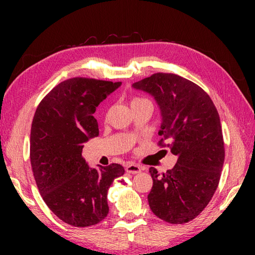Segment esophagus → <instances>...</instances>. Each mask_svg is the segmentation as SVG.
I'll use <instances>...</instances> for the list:
<instances>
[{"mask_svg":"<svg viewBox=\"0 0 255 255\" xmlns=\"http://www.w3.org/2000/svg\"><path fill=\"white\" fill-rule=\"evenodd\" d=\"M126 171L128 173L137 174L141 172V167L139 165H136V164H128V165H126Z\"/></svg>","mask_w":255,"mask_h":255,"instance_id":"1","label":"esophagus"}]
</instances>
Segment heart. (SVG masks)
<instances>
[{"label": "heart", "mask_w": 255, "mask_h": 255, "mask_svg": "<svg viewBox=\"0 0 255 255\" xmlns=\"http://www.w3.org/2000/svg\"><path fill=\"white\" fill-rule=\"evenodd\" d=\"M140 101H147V100H144V99H138V98H135L133 100L131 101V105L132 103H137V102H140Z\"/></svg>", "instance_id": "obj_1"}]
</instances>
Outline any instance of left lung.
<instances>
[{"instance_id":"obj_1","label":"left lung","mask_w":255,"mask_h":255,"mask_svg":"<svg viewBox=\"0 0 255 255\" xmlns=\"http://www.w3.org/2000/svg\"><path fill=\"white\" fill-rule=\"evenodd\" d=\"M132 88L154 98L162 119L159 145L167 139L178 156L162 175L149 167L150 209L167 223H188L208 205L221 179L225 149L218 112L200 86L175 74L156 73Z\"/></svg>"}]
</instances>
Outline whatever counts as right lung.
<instances>
[{
    "instance_id": "add662e5",
    "label": "right lung",
    "mask_w": 255,
    "mask_h": 255,
    "mask_svg": "<svg viewBox=\"0 0 255 255\" xmlns=\"http://www.w3.org/2000/svg\"><path fill=\"white\" fill-rule=\"evenodd\" d=\"M122 82L74 77L56 85L38 106L30 133V159L42 199L68 225H96L109 213L108 190L125 173L120 164L91 167L84 144L99 136L98 106Z\"/></svg>"
}]
</instances>
